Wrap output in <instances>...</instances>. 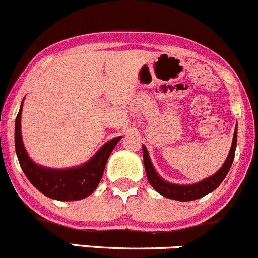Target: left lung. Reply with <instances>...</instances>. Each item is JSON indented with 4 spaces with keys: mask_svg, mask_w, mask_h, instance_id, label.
Returning a JSON list of instances; mask_svg holds the SVG:
<instances>
[{
    "mask_svg": "<svg viewBox=\"0 0 258 258\" xmlns=\"http://www.w3.org/2000/svg\"><path fill=\"white\" fill-rule=\"evenodd\" d=\"M236 144H237V124H236L235 133H233L232 145H231L230 153H228V156L226 161L224 163V165L219 169V171H217L216 174L211 175L208 179L203 180V181L200 182H196V184L192 185H176L161 179L158 175V172L155 171V169H154L153 164H151L147 148L143 145V159H144L145 172H147L149 182H150L151 186L155 188L159 194H161V195L165 196V198L172 199V200L191 201L203 198V196L212 192L215 188H217V186H219V185L224 181L225 177H226L228 170H230L231 165H232L233 158H235Z\"/></svg>",
    "mask_w": 258,
    "mask_h": 258,
    "instance_id": "8db88e82",
    "label": "left lung"
}]
</instances>
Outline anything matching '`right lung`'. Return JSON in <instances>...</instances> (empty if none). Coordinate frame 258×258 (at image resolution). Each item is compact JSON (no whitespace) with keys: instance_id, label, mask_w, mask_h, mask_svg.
<instances>
[{"instance_id":"add662e5","label":"right lung","mask_w":258,"mask_h":258,"mask_svg":"<svg viewBox=\"0 0 258 258\" xmlns=\"http://www.w3.org/2000/svg\"><path fill=\"white\" fill-rule=\"evenodd\" d=\"M22 104L16 118L15 147L21 168L31 184L43 195L55 200L76 201L89 196L99 184L108 158L121 137L114 138L105 143L97 154L82 166L71 169L43 168L31 160L23 145L21 133Z\"/></svg>"}]
</instances>
